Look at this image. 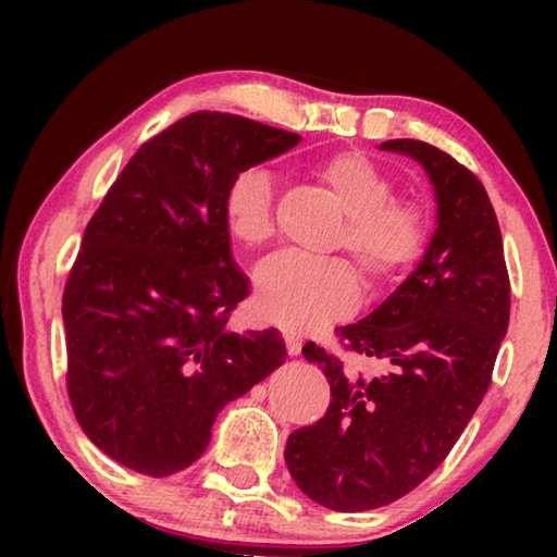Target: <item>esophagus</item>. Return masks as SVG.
I'll return each mask as SVG.
<instances>
[{
  "label": "esophagus",
  "mask_w": 557,
  "mask_h": 557,
  "mask_svg": "<svg viewBox=\"0 0 557 557\" xmlns=\"http://www.w3.org/2000/svg\"><path fill=\"white\" fill-rule=\"evenodd\" d=\"M284 342H286V352L292 355V357H296V355L301 352V337H299V334L286 332V334H284Z\"/></svg>",
  "instance_id": "34e87169"
}]
</instances>
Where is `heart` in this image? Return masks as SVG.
Masks as SVG:
<instances>
[{
    "label": "heart",
    "instance_id": "1",
    "mask_svg": "<svg viewBox=\"0 0 557 557\" xmlns=\"http://www.w3.org/2000/svg\"><path fill=\"white\" fill-rule=\"evenodd\" d=\"M317 177L330 189L345 223L332 248L349 250L362 276L380 284L408 269L421 253L425 218L416 202L391 200L393 180L357 151H342L317 164ZM223 223L238 246L256 250L273 238V177L248 166L227 182ZM357 301V278L342 258L309 261L281 253L256 273V307L286 330H311L345 317Z\"/></svg>",
    "mask_w": 557,
    "mask_h": 557
}]
</instances>
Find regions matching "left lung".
Returning <instances> with one entry per match:
<instances>
[{"label": "left lung", "instance_id": "obj_1", "mask_svg": "<svg viewBox=\"0 0 557 557\" xmlns=\"http://www.w3.org/2000/svg\"><path fill=\"white\" fill-rule=\"evenodd\" d=\"M380 149L423 164L436 231L416 271L337 334L349 352L383 364L364 377L314 342L332 400L324 418L286 441V467L309 499L334 512L385 507L446 459L492 383L509 324V276L490 195L474 172L416 139Z\"/></svg>", "mask_w": 557, "mask_h": 557}]
</instances>
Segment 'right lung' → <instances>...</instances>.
<instances>
[{
	"label": "right lung",
	"mask_w": 557,
	"mask_h": 557,
	"mask_svg": "<svg viewBox=\"0 0 557 557\" xmlns=\"http://www.w3.org/2000/svg\"><path fill=\"white\" fill-rule=\"evenodd\" d=\"M299 139L235 113H189L141 144L90 218L63 294L67 398L83 433L126 469H187L225 403L284 364L276 330L225 326L248 278L223 195Z\"/></svg>",
	"instance_id": "1"
}]
</instances>
